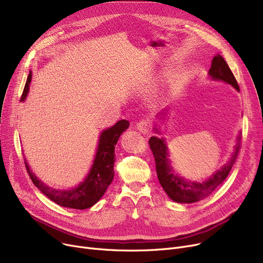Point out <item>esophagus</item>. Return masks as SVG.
<instances>
[{"mask_svg":"<svg viewBox=\"0 0 263 263\" xmlns=\"http://www.w3.org/2000/svg\"><path fill=\"white\" fill-rule=\"evenodd\" d=\"M149 128H150V122L148 119H142L141 121L136 123V129L143 134H147L149 132Z\"/></svg>","mask_w":263,"mask_h":263,"instance_id":"1","label":"esophagus"}]
</instances>
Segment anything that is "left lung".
<instances>
[{"label":"left lung","instance_id":"obj_1","mask_svg":"<svg viewBox=\"0 0 263 263\" xmlns=\"http://www.w3.org/2000/svg\"><path fill=\"white\" fill-rule=\"evenodd\" d=\"M209 76L211 77L212 80L223 81L236 88L238 91H240L236 78H234L225 60L220 57L219 54L215 55L212 60ZM162 114H164V117H162V119H164L166 113ZM154 129L157 133H161L157 126ZM241 139L242 136L240 134L238 136L237 146L234 148L232 157L222 168H219L217 172H215L210 178L206 179V180L202 182H196L189 181L186 179L174 173V170L171 165V161L168 159V148L166 142H165V139H163V137L159 139L157 136H151L149 140V145L155 157L157 175L162 187L166 192V194L170 196V198L176 202L192 203L208 197L220 183H223V181L227 178L229 172L231 171L234 162H236L239 150L241 148Z\"/></svg>","mask_w":263,"mask_h":263}]
</instances>
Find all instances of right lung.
I'll list each match as a JSON object with an SVG mask.
<instances>
[{
    "label": "right lung",
    "mask_w": 263,
    "mask_h": 263,
    "mask_svg": "<svg viewBox=\"0 0 263 263\" xmlns=\"http://www.w3.org/2000/svg\"><path fill=\"white\" fill-rule=\"evenodd\" d=\"M31 81L32 72L30 71L20 99L21 102L25 101L26 96L29 93ZM129 124L128 120L122 119L117 121L113 127L101 132L91 168L84 181L81 182L78 186L69 190H57L48 186L34 175L30 170L26 159H24L26 171L33 183L43 192V194L62 206L78 210L90 208L97 201H99L110 182L113 181L115 146L122 132L129 128Z\"/></svg>",
    "instance_id": "add662e5"
}]
</instances>
